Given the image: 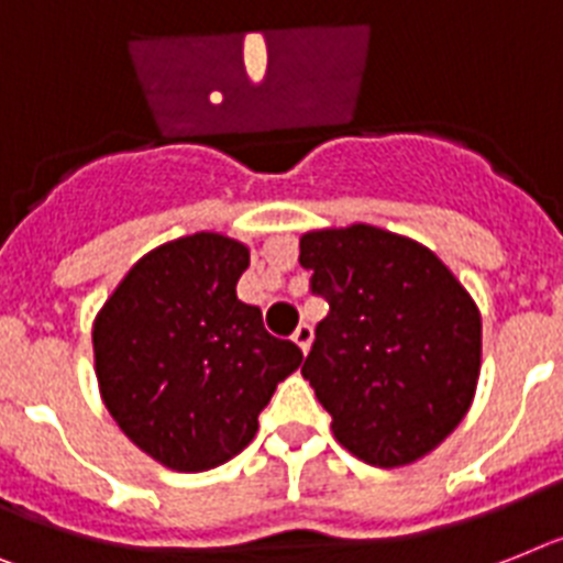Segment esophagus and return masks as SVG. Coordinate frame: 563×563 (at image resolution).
I'll return each instance as SVG.
<instances>
[{
  "label": "esophagus",
  "instance_id": "esophagus-1",
  "mask_svg": "<svg viewBox=\"0 0 563 563\" xmlns=\"http://www.w3.org/2000/svg\"><path fill=\"white\" fill-rule=\"evenodd\" d=\"M291 338H295V343L300 349H303V352H309V346H311V340H314V332H311V325L309 323H300L297 325V332L291 334Z\"/></svg>",
  "mask_w": 563,
  "mask_h": 563
}]
</instances>
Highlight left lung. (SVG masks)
<instances>
[{
  "mask_svg": "<svg viewBox=\"0 0 563 563\" xmlns=\"http://www.w3.org/2000/svg\"><path fill=\"white\" fill-rule=\"evenodd\" d=\"M300 266L329 300L303 363L340 446L406 466L470 412L481 375V311L438 254L377 225L306 231Z\"/></svg>",
  "mask_w": 563,
  "mask_h": 563,
  "instance_id": "8db88e82",
  "label": "left lung"
}]
</instances>
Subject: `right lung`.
<instances>
[{
  "label": "right lung",
  "instance_id": "add662e5",
  "mask_svg": "<svg viewBox=\"0 0 563 563\" xmlns=\"http://www.w3.org/2000/svg\"><path fill=\"white\" fill-rule=\"evenodd\" d=\"M249 245L217 231L140 257L93 320L102 404L168 470L202 472L243 452L280 380L303 363L238 300Z\"/></svg>",
  "mask_w": 563,
  "mask_h": 563
}]
</instances>
